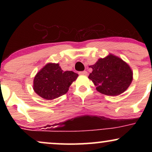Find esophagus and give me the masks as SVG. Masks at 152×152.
Returning a JSON list of instances; mask_svg holds the SVG:
<instances>
[{"instance_id":"obj_1","label":"esophagus","mask_w":152,"mask_h":152,"mask_svg":"<svg viewBox=\"0 0 152 152\" xmlns=\"http://www.w3.org/2000/svg\"><path fill=\"white\" fill-rule=\"evenodd\" d=\"M80 75H87V74H88V72L86 70H84V71H81L80 72Z\"/></svg>"}]
</instances>
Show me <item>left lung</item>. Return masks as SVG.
<instances>
[{
    "mask_svg": "<svg viewBox=\"0 0 152 152\" xmlns=\"http://www.w3.org/2000/svg\"><path fill=\"white\" fill-rule=\"evenodd\" d=\"M93 71L88 78L94 83L98 92L116 96L124 93L133 80V72L129 66L120 58L110 54L99 59L90 66Z\"/></svg>",
    "mask_w": 152,
    "mask_h": 152,
    "instance_id": "obj_1",
    "label": "left lung"
}]
</instances>
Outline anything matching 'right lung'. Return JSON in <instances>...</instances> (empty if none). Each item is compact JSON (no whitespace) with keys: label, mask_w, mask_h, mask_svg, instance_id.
<instances>
[{"label":"right lung","mask_w":152,"mask_h":152,"mask_svg":"<svg viewBox=\"0 0 152 152\" xmlns=\"http://www.w3.org/2000/svg\"><path fill=\"white\" fill-rule=\"evenodd\" d=\"M78 74L64 71L59 64H47L34 79L33 89L43 99L52 100L66 94Z\"/></svg>","instance_id":"right-lung-1"}]
</instances>
